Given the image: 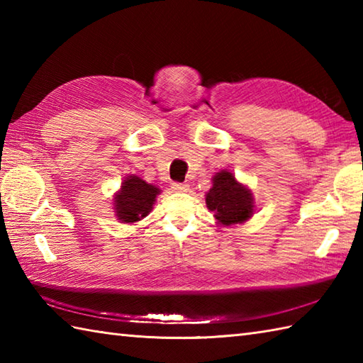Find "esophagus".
Instances as JSON below:
<instances>
[{
	"label": "esophagus",
	"mask_w": 363,
	"mask_h": 363,
	"mask_svg": "<svg viewBox=\"0 0 363 363\" xmlns=\"http://www.w3.org/2000/svg\"><path fill=\"white\" fill-rule=\"evenodd\" d=\"M172 189L174 191H187L189 190V184L187 182H173Z\"/></svg>",
	"instance_id": "obj_1"
}]
</instances>
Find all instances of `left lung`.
Listing matches in <instances>:
<instances>
[{
  "instance_id": "8db88e82",
  "label": "left lung",
  "mask_w": 363,
  "mask_h": 363,
  "mask_svg": "<svg viewBox=\"0 0 363 363\" xmlns=\"http://www.w3.org/2000/svg\"><path fill=\"white\" fill-rule=\"evenodd\" d=\"M206 204L223 225L248 220L254 209L251 191L238 184L234 174L226 169L215 174L213 186L206 195Z\"/></svg>"
}]
</instances>
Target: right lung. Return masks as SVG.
Returning a JSON list of instances; mask_svg holds the SVG:
<instances>
[{
    "label": "right lung",
    "mask_w": 363,
    "mask_h": 363,
    "mask_svg": "<svg viewBox=\"0 0 363 363\" xmlns=\"http://www.w3.org/2000/svg\"><path fill=\"white\" fill-rule=\"evenodd\" d=\"M160 194L157 187L146 184L137 176H129L121 184V190L115 196V211L123 223H134L146 217Z\"/></svg>",
    "instance_id": "1"
}]
</instances>
